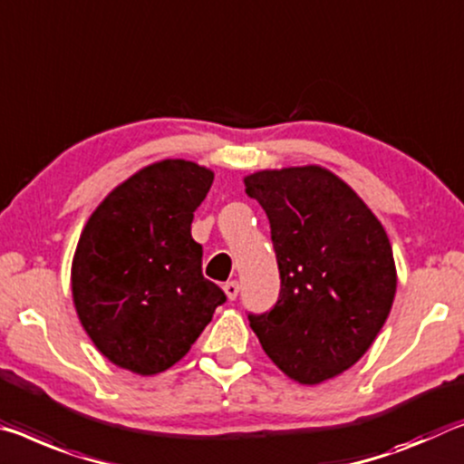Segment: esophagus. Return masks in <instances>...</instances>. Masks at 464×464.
Returning <instances> with one entry per match:
<instances>
[{
    "instance_id": "1",
    "label": "esophagus",
    "mask_w": 464,
    "mask_h": 464,
    "mask_svg": "<svg viewBox=\"0 0 464 464\" xmlns=\"http://www.w3.org/2000/svg\"><path fill=\"white\" fill-rule=\"evenodd\" d=\"M223 291H225L227 299L233 301L235 297L239 295V283H237V281H229V283H225V285H223Z\"/></svg>"
}]
</instances>
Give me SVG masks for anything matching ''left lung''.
I'll return each mask as SVG.
<instances>
[{
  "instance_id": "1",
  "label": "left lung",
  "mask_w": 464,
  "mask_h": 464,
  "mask_svg": "<svg viewBox=\"0 0 464 464\" xmlns=\"http://www.w3.org/2000/svg\"><path fill=\"white\" fill-rule=\"evenodd\" d=\"M246 194L270 220L281 293L249 326L278 370L320 384L355 365L391 314L396 266L376 215L320 165L264 169Z\"/></svg>"
}]
</instances>
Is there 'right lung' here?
Instances as JSON below:
<instances>
[{
    "label": "right lung",
    "mask_w": 464,
    "mask_h": 464,
    "mask_svg": "<svg viewBox=\"0 0 464 464\" xmlns=\"http://www.w3.org/2000/svg\"><path fill=\"white\" fill-rule=\"evenodd\" d=\"M212 179L192 160H159L120 183L86 220L72 297L94 347L117 367L138 376L169 370L225 304L192 239Z\"/></svg>",
    "instance_id": "obj_1"
}]
</instances>
